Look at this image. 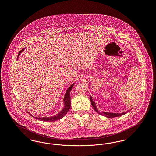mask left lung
I'll use <instances>...</instances> for the list:
<instances>
[{
    "mask_svg": "<svg viewBox=\"0 0 156 156\" xmlns=\"http://www.w3.org/2000/svg\"><path fill=\"white\" fill-rule=\"evenodd\" d=\"M89 99H90V102H91V105L94 108V109L98 113H99V115H102L104 116H106V118H115V117H118V116H122L125 114H126L127 112L129 111H128L127 112H122V113H110V112H100L99 111L98 109H97V107L96 106V104L95 102L92 100V98L91 96H90L89 97Z\"/></svg>",
    "mask_w": 156,
    "mask_h": 156,
    "instance_id": "8db88e82",
    "label": "left lung"
}]
</instances>
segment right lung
Returning <instances> with one entry per match:
<instances>
[{"label":"right lung","mask_w":156,"mask_h":156,"mask_svg":"<svg viewBox=\"0 0 156 156\" xmlns=\"http://www.w3.org/2000/svg\"><path fill=\"white\" fill-rule=\"evenodd\" d=\"M26 48H23L22 50H20L19 54H18V57H17V59L19 57V55L20 54V53L24 51V50ZM74 85V83H73L68 89H67V91L66 92V94L64 95V108L62 109V111L59 112L58 113H57L56 115L53 116L52 117H44V118H37V117H34V116H33L32 115H31L29 112H28L30 115L33 117L34 118L36 119H38V120H40L42 121H46V122H54V121H56L58 120L59 119L62 118L66 114L67 112L69 111V108L71 107V97H70V92L71 90L73 88V86Z\"/></svg>","instance_id":"obj_1"}]
</instances>
